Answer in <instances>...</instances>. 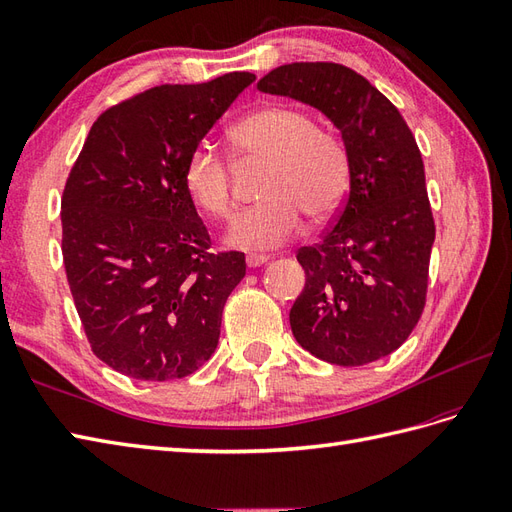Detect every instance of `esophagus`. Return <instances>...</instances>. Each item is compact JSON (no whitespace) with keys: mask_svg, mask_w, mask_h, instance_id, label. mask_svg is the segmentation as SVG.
Listing matches in <instances>:
<instances>
[{"mask_svg":"<svg viewBox=\"0 0 512 512\" xmlns=\"http://www.w3.org/2000/svg\"><path fill=\"white\" fill-rule=\"evenodd\" d=\"M270 257L268 255H259V253H251V255H246V266L248 268H257V266H261V264H266Z\"/></svg>","mask_w":512,"mask_h":512,"instance_id":"1","label":"esophagus"}]
</instances>
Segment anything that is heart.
<instances>
[{
    "label": "heart",
    "mask_w": 512,
    "mask_h": 512,
    "mask_svg": "<svg viewBox=\"0 0 512 512\" xmlns=\"http://www.w3.org/2000/svg\"><path fill=\"white\" fill-rule=\"evenodd\" d=\"M238 164H266L259 181L261 201L242 212L227 240L240 248H270L290 240L303 212L309 220L331 218L350 190V157L344 140L316 127L300 108H257L229 129ZM194 205L209 218L227 220L235 209L233 168L220 151L199 144L183 168Z\"/></svg>",
    "instance_id": "b5f03b06"
}]
</instances>
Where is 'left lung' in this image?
Returning <instances> with one entry per match:
<instances>
[{
    "mask_svg": "<svg viewBox=\"0 0 512 512\" xmlns=\"http://www.w3.org/2000/svg\"><path fill=\"white\" fill-rule=\"evenodd\" d=\"M257 88L324 112L350 157V190L335 222L296 253L307 277L290 311L296 342L344 368L383 359L422 318L435 242L411 129L381 90L344 64H283Z\"/></svg>",
    "mask_w": 512,
    "mask_h": 512,
    "instance_id": "left-lung-1",
    "label": "left lung"
}]
</instances>
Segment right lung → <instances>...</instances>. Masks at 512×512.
<instances>
[{
	"label": "right lung",
	"mask_w": 512,
	"mask_h": 512,
	"mask_svg": "<svg viewBox=\"0 0 512 512\" xmlns=\"http://www.w3.org/2000/svg\"><path fill=\"white\" fill-rule=\"evenodd\" d=\"M253 73L164 84L101 112L62 192V259L95 355L138 381L190 376L214 355L244 253L212 251L183 186Z\"/></svg>",
	"instance_id": "right-lung-1"
}]
</instances>
